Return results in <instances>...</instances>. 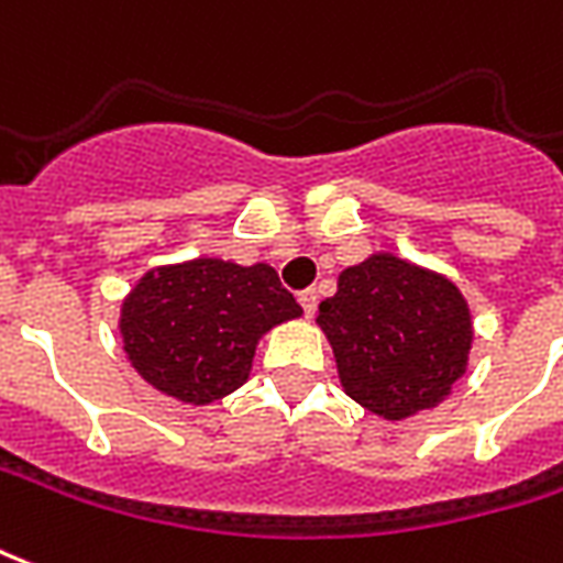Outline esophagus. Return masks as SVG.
I'll return each mask as SVG.
<instances>
[{
    "label": "esophagus",
    "mask_w": 563,
    "mask_h": 563,
    "mask_svg": "<svg viewBox=\"0 0 563 563\" xmlns=\"http://www.w3.org/2000/svg\"><path fill=\"white\" fill-rule=\"evenodd\" d=\"M298 303L303 307V316H313L319 295H316V289H303V292H298Z\"/></svg>",
    "instance_id": "esophagus-1"
}]
</instances>
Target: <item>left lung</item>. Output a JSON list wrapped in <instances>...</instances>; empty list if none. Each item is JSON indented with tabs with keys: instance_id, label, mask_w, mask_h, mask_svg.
I'll return each instance as SVG.
<instances>
[{
	"instance_id": "1",
	"label": "left lung",
	"mask_w": 563,
	"mask_h": 563,
	"mask_svg": "<svg viewBox=\"0 0 563 563\" xmlns=\"http://www.w3.org/2000/svg\"><path fill=\"white\" fill-rule=\"evenodd\" d=\"M349 397L378 418L432 409L465 373L472 316L460 289L397 256L345 268L319 303Z\"/></svg>"
}]
</instances>
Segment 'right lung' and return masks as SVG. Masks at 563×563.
Wrapping results in <instances>:
<instances>
[{"instance_id":"obj_1","label":"right lung","mask_w":563,"mask_h":563,"mask_svg":"<svg viewBox=\"0 0 563 563\" xmlns=\"http://www.w3.org/2000/svg\"><path fill=\"white\" fill-rule=\"evenodd\" d=\"M301 316L277 271L194 260L148 271L122 310L140 376L181 402H211L247 378L260 334Z\"/></svg>"}]
</instances>
